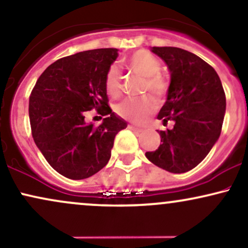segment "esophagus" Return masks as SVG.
<instances>
[{"instance_id":"34e87169","label":"esophagus","mask_w":248,"mask_h":248,"mask_svg":"<svg viewBox=\"0 0 248 248\" xmlns=\"http://www.w3.org/2000/svg\"><path fill=\"white\" fill-rule=\"evenodd\" d=\"M128 128H129V129H132V130H136V132H142V130H143L142 128L134 126V124H128Z\"/></svg>"}]
</instances>
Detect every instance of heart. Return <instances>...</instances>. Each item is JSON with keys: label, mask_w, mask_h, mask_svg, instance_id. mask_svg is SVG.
Returning <instances> with one entry per match:
<instances>
[{"label": "heart", "mask_w": 248, "mask_h": 248, "mask_svg": "<svg viewBox=\"0 0 248 248\" xmlns=\"http://www.w3.org/2000/svg\"><path fill=\"white\" fill-rule=\"evenodd\" d=\"M124 64L134 73L144 78L142 92H150L158 101L166 98L168 82L160 75L161 62L149 51H135L124 61ZM105 88L112 98H119L124 92L121 71L115 64L110 65L105 73ZM155 109L156 102L152 96L126 99L115 107L119 116L135 124H143Z\"/></svg>", "instance_id": "obj_1"}]
</instances>
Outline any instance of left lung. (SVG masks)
Returning <instances> with one entry per match:
<instances>
[{"label": "left lung", "instance_id": "8db88e82", "mask_svg": "<svg viewBox=\"0 0 248 248\" xmlns=\"http://www.w3.org/2000/svg\"><path fill=\"white\" fill-rule=\"evenodd\" d=\"M170 70L171 81L157 119L170 129L158 130L160 147L146 157L169 172L182 173L197 167L218 140L223 127L226 96L211 65L189 51L154 46Z\"/></svg>", "mask_w": 248, "mask_h": 248}]
</instances>
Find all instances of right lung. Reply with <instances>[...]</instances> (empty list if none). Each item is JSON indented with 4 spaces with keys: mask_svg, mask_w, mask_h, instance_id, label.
Masks as SVG:
<instances>
[{
    "mask_svg": "<svg viewBox=\"0 0 248 248\" xmlns=\"http://www.w3.org/2000/svg\"><path fill=\"white\" fill-rule=\"evenodd\" d=\"M118 49H95L62 57L37 79L29 99L31 134L57 172L71 179L91 177L107 164L115 135L127 127L112 112L105 73ZM107 116L100 126L84 121L88 110Z\"/></svg>",
    "mask_w": 248,
    "mask_h": 248,
    "instance_id": "1",
    "label": "right lung"
}]
</instances>
